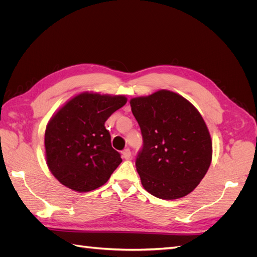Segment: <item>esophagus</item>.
<instances>
[{
	"label": "esophagus",
	"instance_id": "1",
	"mask_svg": "<svg viewBox=\"0 0 257 257\" xmlns=\"http://www.w3.org/2000/svg\"><path fill=\"white\" fill-rule=\"evenodd\" d=\"M131 155H132V153H131L130 149H124V150L122 151V158H123V159H125V160H130Z\"/></svg>",
	"mask_w": 257,
	"mask_h": 257
}]
</instances>
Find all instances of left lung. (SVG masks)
<instances>
[{
	"mask_svg": "<svg viewBox=\"0 0 257 257\" xmlns=\"http://www.w3.org/2000/svg\"><path fill=\"white\" fill-rule=\"evenodd\" d=\"M130 104L144 138L136 159L144 189L167 200L188 195L212 160V141L203 116L188 99L169 90L133 97Z\"/></svg>",
	"mask_w": 257,
	"mask_h": 257,
	"instance_id": "obj_1",
	"label": "left lung"
}]
</instances>
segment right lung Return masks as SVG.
I'll use <instances>...</instances> for the list:
<instances>
[{
    "mask_svg": "<svg viewBox=\"0 0 257 257\" xmlns=\"http://www.w3.org/2000/svg\"><path fill=\"white\" fill-rule=\"evenodd\" d=\"M126 102L124 95L84 91L52 114L45 131V157L61 184L84 193L108 181L122 159L105 122Z\"/></svg>",
    "mask_w": 257,
    "mask_h": 257,
    "instance_id": "add662e5",
    "label": "right lung"
}]
</instances>
